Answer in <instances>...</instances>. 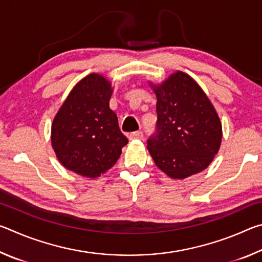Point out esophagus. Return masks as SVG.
<instances>
[{"mask_svg": "<svg viewBox=\"0 0 262 262\" xmlns=\"http://www.w3.org/2000/svg\"><path fill=\"white\" fill-rule=\"evenodd\" d=\"M143 137H144V134H143V132H141V130L132 133V134L129 135V139H130V140H135V139L142 140V139H143Z\"/></svg>", "mask_w": 262, "mask_h": 262, "instance_id": "obj_1", "label": "esophagus"}]
</instances>
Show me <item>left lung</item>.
<instances>
[{
	"label": "left lung",
	"instance_id": "8db88e82",
	"mask_svg": "<svg viewBox=\"0 0 262 262\" xmlns=\"http://www.w3.org/2000/svg\"><path fill=\"white\" fill-rule=\"evenodd\" d=\"M156 130L148 150L156 165L174 179H184L209 165L222 140L215 108L192 77L181 72L155 88Z\"/></svg>",
	"mask_w": 262,
	"mask_h": 262
}]
</instances>
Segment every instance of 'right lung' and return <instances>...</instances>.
I'll use <instances>...</instances> for the list:
<instances>
[{"mask_svg":"<svg viewBox=\"0 0 262 262\" xmlns=\"http://www.w3.org/2000/svg\"><path fill=\"white\" fill-rule=\"evenodd\" d=\"M108 81L91 74L78 82L52 125V145L62 165L96 178L112 167L128 139L110 108Z\"/></svg>","mask_w":262,"mask_h":262,"instance_id":"1","label":"right lung"}]
</instances>
